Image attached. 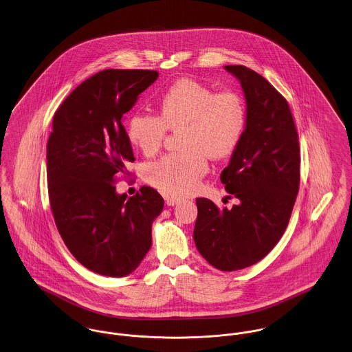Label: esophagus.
Returning a JSON list of instances; mask_svg holds the SVG:
<instances>
[{
    "mask_svg": "<svg viewBox=\"0 0 352 352\" xmlns=\"http://www.w3.org/2000/svg\"><path fill=\"white\" fill-rule=\"evenodd\" d=\"M164 201H166V205H167V206H174V205H177V204L181 202V198L166 195V197H164Z\"/></svg>",
    "mask_w": 352,
    "mask_h": 352,
    "instance_id": "34e87169",
    "label": "esophagus"
}]
</instances>
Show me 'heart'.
Instances as JSON below:
<instances>
[{
	"mask_svg": "<svg viewBox=\"0 0 352 352\" xmlns=\"http://www.w3.org/2000/svg\"><path fill=\"white\" fill-rule=\"evenodd\" d=\"M160 115L136 111L126 134L144 155L162 147L168 130L181 131V148L146 168L151 185L171 195H186L198 188L208 171V155L223 160L239 147L246 126V109L240 95L217 92L194 80L179 79L160 98Z\"/></svg>",
	"mask_w": 352,
	"mask_h": 352,
	"instance_id": "obj_1",
	"label": "heart"
}]
</instances>
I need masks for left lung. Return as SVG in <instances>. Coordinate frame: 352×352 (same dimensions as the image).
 Returning a JSON list of instances; mask_svg holds the SVG:
<instances>
[{
  "mask_svg": "<svg viewBox=\"0 0 352 352\" xmlns=\"http://www.w3.org/2000/svg\"><path fill=\"white\" fill-rule=\"evenodd\" d=\"M243 87L246 126L232 160L221 173L232 209L197 198L194 243L217 270L239 271L264 258L284 234L298 197L300 146L285 98L257 72L226 65Z\"/></svg>",
  "mask_w": 352,
  "mask_h": 352,
  "instance_id": "left-lung-1",
  "label": "left lung"
}]
</instances>
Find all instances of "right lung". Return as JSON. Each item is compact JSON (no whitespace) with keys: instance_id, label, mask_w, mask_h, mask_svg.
Returning a JSON list of instances; mask_svg holds the SVG:
<instances>
[{"instance_id":"obj_1","label":"right lung","mask_w":352,"mask_h":352,"mask_svg":"<svg viewBox=\"0 0 352 352\" xmlns=\"http://www.w3.org/2000/svg\"><path fill=\"white\" fill-rule=\"evenodd\" d=\"M150 69H104L82 81L54 112L47 144L50 204L57 230L87 270L123 277L151 248L163 198L150 186L118 194V175L134 162L122 123L138 96L158 79Z\"/></svg>"}]
</instances>
